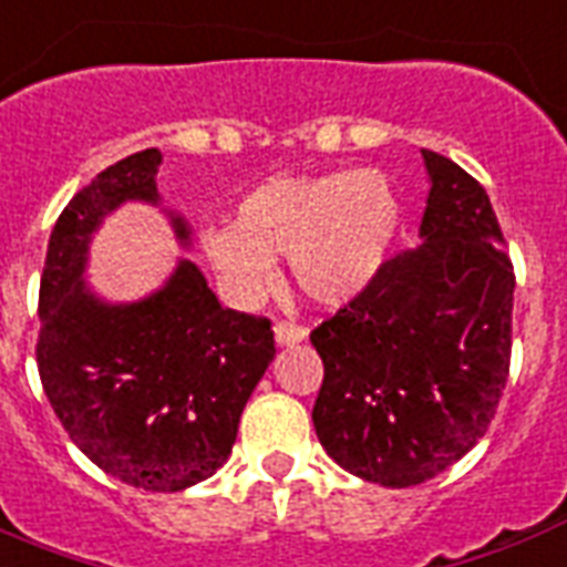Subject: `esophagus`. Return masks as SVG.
I'll return each mask as SVG.
<instances>
[{
	"instance_id": "esophagus-1",
	"label": "esophagus",
	"mask_w": 567,
	"mask_h": 567,
	"mask_svg": "<svg viewBox=\"0 0 567 567\" xmlns=\"http://www.w3.org/2000/svg\"><path fill=\"white\" fill-rule=\"evenodd\" d=\"M274 332H276V341H279V344H300V341L306 339V330H302L300 323L279 321L274 327Z\"/></svg>"
}]
</instances>
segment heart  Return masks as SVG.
Wrapping results in <instances>:
<instances>
[{
	"mask_svg": "<svg viewBox=\"0 0 567 567\" xmlns=\"http://www.w3.org/2000/svg\"><path fill=\"white\" fill-rule=\"evenodd\" d=\"M401 223V198L378 168L276 175L249 189L235 226L198 235L207 265L235 300H258L288 258L297 291L318 306H344L369 288Z\"/></svg>",
	"mask_w": 567,
	"mask_h": 567,
	"instance_id": "heart-1",
	"label": "heart"
}]
</instances>
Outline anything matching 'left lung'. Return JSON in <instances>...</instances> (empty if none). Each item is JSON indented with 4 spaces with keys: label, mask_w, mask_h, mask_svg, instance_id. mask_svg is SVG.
<instances>
[{
    "label": "left lung",
    "mask_w": 567,
    "mask_h": 567,
    "mask_svg": "<svg viewBox=\"0 0 567 567\" xmlns=\"http://www.w3.org/2000/svg\"><path fill=\"white\" fill-rule=\"evenodd\" d=\"M422 246L312 330L327 455L383 487L422 485L485 437L512 362L514 267L485 187L422 151Z\"/></svg>",
    "instance_id": "obj_1"
}]
</instances>
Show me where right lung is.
<instances>
[{"label": "right lung", "mask_w": 567, "mask_h": 567, "mask_svg": "<svg viewBox=\"0 0 567 567\" xmlns=\"http://www.w3.org/2000/svg\"><path fill=\"white\" fill-rule=\"evenodd\" d=\"M159 163L157 148L130 154L68 202L47 246L34 353L82 455L124 485L172 494L226 464L276 344L270 321L223 309L189 258L136 302H106L85 285L103 216L124 202L157 205ZM168 219L189 246L187 223Z\"/></svg>", "instance_id": "obj_1"}]
</instances>
